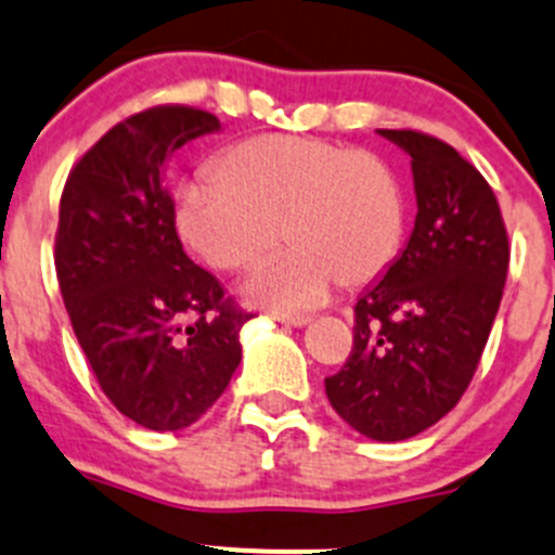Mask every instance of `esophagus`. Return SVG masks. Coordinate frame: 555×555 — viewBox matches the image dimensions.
<instances>
[{
	"instance_id": "obj_1",
	"label": "esophagus",
	"mask_w": 555,
	"mask_h": 555,
	"mask_svg": "<svg viewBox=\"0 0 555 555\" xmlns=\"http://www.w3.org/2000/svg\"><path fill=\"white\" fill-rule=\"evenodd\" d=\"M275 318L280 323H285V326H305L310 321L307 315H294V312H275Z\"/></svg>"
}]
</instances>
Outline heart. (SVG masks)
<instances>
[{"label":"heart","instance_id":"b5f03b06","mask_svg":"<svg viewBox=\"0 0 555 555\" xmlns=\"http://www.w3.org/2000/svg\"><path fill=\"white\" fill-rule=\"evenodd\" d=\"M178 232L223 272L256 270L288 229L296 248L250 285L261 301L312 307L343 280L375 283L404 243V196L380 156L332 140L264 134L237 142L216 175L180 185Z\"/></svg>","mask_w":555,"mask_h":555}]
</instances>
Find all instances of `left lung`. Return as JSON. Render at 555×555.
Returning a JSON list of instances; mask_svg holds the SVG:
<instances>
[{"label": "left lung", "mask_w": 555, "mask_h": 555, "mask_svg": "<svg viewBox=\"0 0 555 555\" xmlns=\"http://www.w3.org/2000/svg\"><path fill=\"white\" fill-rule=\"evenodd\" d=\"M413 164L418 216L408 248L353 307V348L326 397L377 442L421 435L469 388L507 280L509 243L493 189L437 137L377 129Z\"/></svg>", "instance_id": "1"}]
</instances>
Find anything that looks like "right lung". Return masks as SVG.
Returning a JSON list of instances; mask_svg holds the SVG:
<instances>
[{
  "label": "right lung",
  "mask_w": 555,
  "mask_h": 555,
  "mask_svg": "<svg viewBox=\"0 0 555 555\" xmlns=\"http://www.w3.org/2000/svg\"><path fill=\"white\" fill-rule=\"evenodd\" d=\"M221 129L212 113L158 104L115 124L69 172L59 205L56 278L104 397L134 424L178 431L227 391L254 312L185 256L167 162Z\"/></svg>",
  "instance_id": "add662e5"
}]
</instances>
